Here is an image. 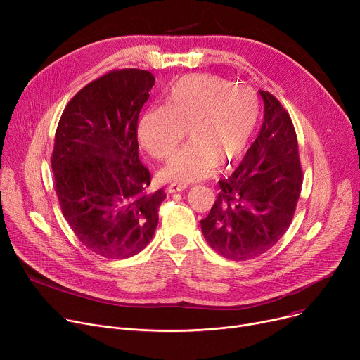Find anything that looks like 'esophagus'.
<instances>
[{
	"label": "esophagus",
	"instance_id": "1",
	"mask_svg": "<svg viewBox=\"0 0 360 360\" xmlns=\"http://www.w3.org/2000/svg\"><path fill=\"white\" fill-rule=\"evenodd\" d=\"M188 188V184L185 182H170L167 186L169 193H178V191H184Z\"/></svg>",
	"mask_w": 360,
	"mask_h": 360
}]
</instances>
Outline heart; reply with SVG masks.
Segmentation results:
<instances>
[{"instance_id":"b5f03b06","label":"heart","mask_w":360,"mask_h":360,"mask_svg":"<svg viewBox=\"0 0 360 360\" xmlns=\"http://www.w3.org/2000/svg\"><path fill=\"white\" fill-rule=\"evenodd\" d=\"M259 115V101L250 87H235L217 75H185L165 93L163 106L148 109L139 127L143 147L166 160L185 139L191 143L170 159L163 176L195 181L209 175L214 163L240 159Z\"/></svg>"}]
</instances>
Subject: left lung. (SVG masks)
<instances>
[{"label": "left lung", "mask_w": 360, "mask_h": 360, "mask_svg": "<svg viewBox=\"0 0 360 360\" xmlns=\"http://www.w3.org/2000/svg\"><path fill=\"white\" fill-rule=\"evenodd\" d=\"M264 122L235 172L220 191L201 231L210 247L232 261L267 252L286 233L296 212L304 172L289 112L261 91Z\"/></svg>", "instance_id": "1"}]
</instances>
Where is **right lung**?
Returning <instances> with one entry per match:
<instances>
[{
    "mask_svg": "<svg viewBox=\"0 0 360 360\" xmlns=\"http://www.w3.org/2000/svg\"><path fill=\"white\" fill-rule=\"evenodd\" d=\"M153 86L146 70H112L75 94L56 127L51 166L61 212L84 247L105 258L143 251L166 198L163 190L148 193L151 175L139 158V115Z\"/></svg>",
    "mask_w": 360,
    "mask_h": 360,
    "instance_id": "obj_1",
    "label": "right lung"
}]
</instances>
